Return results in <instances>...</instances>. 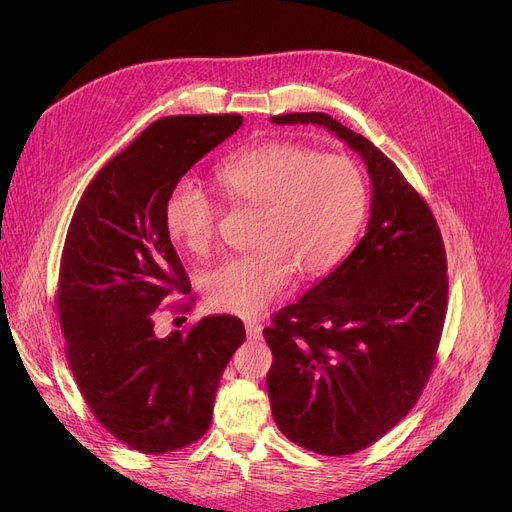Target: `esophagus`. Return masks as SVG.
<instances>
[{
    "label": "esophagus",
    "mask_w": 512,
    "mask_h": 512,
    "mask_svg": "<svg viewBox=\"0 0 512 512\" xmlns=\"http://www.w3.org/2000/svg\"><path fill=\"white\" fill-rule=\"evenodd\" d=\"M261 332H263L261 324H257V321H249V324H247V338L249 340H259Z\"/></svg>",
    "instance_id": "obj_1"
}]
</instances>
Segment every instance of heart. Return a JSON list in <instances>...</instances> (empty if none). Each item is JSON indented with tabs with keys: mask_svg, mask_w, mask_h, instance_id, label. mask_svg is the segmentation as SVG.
Segmentation results:
<instances>
[{
	"mask_svg": "<svg viewBox=\"0 0 512 512\" xmlns=\"http://www.w3.org/2000/svg\"><path fill=\"white\" fill-rule=\"evenodd\" d=\"M218 180L234 203L261 207L257 251L226 259L203 284L211 307L242 317L261 315L278 301L294 270L303 278L334 270L355 242L369 203L365 174L351 157L280 139L230 155ZM215 218V203L195 180L172 186L164 224L186 251H211Z\"/></svg>",
	"mask_w": 512,
	"mask_h": 512,
	"instance_id": "heart-1",
	"label": "heart"
}]
</instances>
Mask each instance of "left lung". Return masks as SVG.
Wrapping results in <instances>:
<instances>
[{"label": "left lung", "instance_id": "obj_1", "mask_svg": "<svg viewBox=\"0 0 512 512\" xmlns=\"http://www.w3.org/2000/svg\"><path fill=\"white\" fill-rule=\"evenodd\" d=\"M272 122L324 126L361 155L371 180L355 251L263 330L280 432L319 454H353L413 409L434 369L448 305L444 242L427 203L361 134L321 112Z\"/></svg>", "mask_w": 512, "mask_h": 512}]
</instances>
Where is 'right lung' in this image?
<instances>
[{
    "mask_svg": "<svg viewBox=\"0 0 512 512\" xmlns=\"http://www.w3.org/2000/svg\"><path fill=\"white\" fill-rule=\"evenodd\" d=\"M240 124L238 114L155 120L91 180L66 234L56 307L68 365L95 419L139 452H172L207 432L222 373L245 342L234 315L166 338L153 330L168 294L191 292L166 199Z\"/></svg>",
    "mask_w": 512,
    "mask_h": 512,
    "instance_id": "obj_1",
    "label": "right lung"
}]
</instances>
